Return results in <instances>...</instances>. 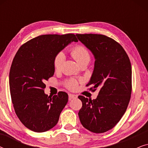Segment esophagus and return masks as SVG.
I'll use <instances>...</instances> for the list:
<instances>
[{"label": "esophagus", "instance_id": "1", "mask_svg": "<svg viewBox=\"0 0 148 148\" xmlns=\"http://www.w3.org/2000/svg\"><path fill=\"white\" fill-rule=\"evenodd\" d=\"M77 98V96L76 95H74L72 94H69V100H72V99Z\"/></svg>", "mask_w": 148, "mask_h": 148}]
</instances>
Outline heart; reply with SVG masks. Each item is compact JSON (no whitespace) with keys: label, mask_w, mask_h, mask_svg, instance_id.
<instances>
[{"label":"heart","mask_w":148,"mask_h":148,"mask_svg":"<svg viewBox=\"0 0 148 148\" xmlns=\"http://www.w3.org/2000/svg\"><path fill=\"white\" fill-rule=\"evenodd\" d=\"M71 54L77 62L79 64L84 62H88L90 60V53L89 50L82 46H77L73 48L71 50ZM65 59V56L62 52H60L56 54L53 60L54 68L55 71H58L61 69L62 64ZM66 87L70 90H75L77 87V82L75 80L71 79L66 82Z\"/></svg>","instance_id":"obj_1"}]
</instances>
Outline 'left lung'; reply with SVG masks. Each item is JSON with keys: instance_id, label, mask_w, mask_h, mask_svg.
<instances>
[{"instance_id": "left-lung-1", "label": "left lung", "mask_w": 148, "mask_h": 148, "mask_svg": "<svg viewBox=\"0 0 148 148\" xmlns=\"http://www.w3.org/2000/svg\"><path fill=\"white\" fill-rule=\"evenodd\" d=\"M95 58L94 68L88 86L95 91L96 99L79 96L82 107L78 115L85 128L101 133L112 129L122 118L130 101L131 64L129 56L118 42L101 34H76Z\"/></svg>"}]
</instances>
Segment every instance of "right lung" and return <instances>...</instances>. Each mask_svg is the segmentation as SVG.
Instances as JSON below:
<instances>
[{
	"instance_id": "1",
	"label": "right lung",
	"mask_w": 148,
	"mask_h": 148,
	"mask_svg": "<svg viewBox=\"0 0 148 148\" xmlns=\"http://www.w3.org/2000/svg\"><path fill=\"white\" fill-rule=\"evenodd\" d=\"M72 42L75 34H46L23 44L16 53L9 73L11 100L20 121L34 132H45L57 124L68 102V94L44 93V82L53 76L54 56Z\"/></svg>"
}]
</instances>
